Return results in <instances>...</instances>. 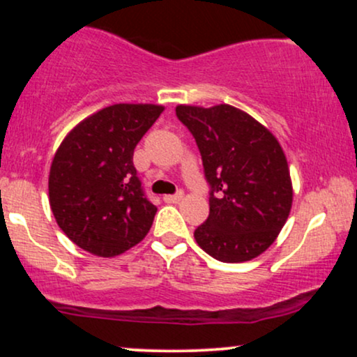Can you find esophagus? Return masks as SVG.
I'll return each mask as SVG.
<instances>
[{"label":"esophagus","mask_w":357,"mask_h":357,"mask_svg":"<svg viewBox=\"0 0 357 357\" xmlns=\"http://www.w3.org/2000/svg\"><path fill=\"white\" fill-rule=\"evenodd\" d=\"M183 196H184L183 191H178V192H176V195H166L165 196V202L166 203H178V202H181Z\"/></svg>","instance_id":"esophagus-1"}]
</instances>
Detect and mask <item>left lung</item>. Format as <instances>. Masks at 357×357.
<instances>
[{"mask_svg":"<svg viewBox=\"0 0 357 357\" xmlns=\"http://www.w3.org/2000/svg\"><path fill=\"white\" fill-rule=\"evenodd\" d=\"M176 116L195 137L210 184L196 243L225 264L252 260L275 241L292 208L284 151L267 127L228 104L178 105Z\"/></svg>","mask_w":357,"mask_h":357,"instance_id":"obj_1","label":"left lung"}]
</instances>
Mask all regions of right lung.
Segmentation results:
<instances>
[{
  "instance_id": "1",
  "label": "right lung",
  "mask_w": 357,
  "mask_h": 357,
  "mask_svg": "<svg viewBox=\"0 0 357 357\" xmlns=\"http://www.w3.org/2000/svg\"><path fill=\"white\" fill-rule=\"evenodd\" d=\"M162 110L153 104H114L63 139L52 161L48 195L56 223L77 247L116 257L151 230L158 208L142 190L132 155Z\"/></svg>"
}]
</instances>
